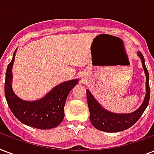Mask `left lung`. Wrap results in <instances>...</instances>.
<instances>
[{
  "mask_svg": "<svg viewBox=\"0 0 154 154\" xmlns=\"http://www.w3.org/2000/svg\"><path fill=\"white\" fill-rule=\"evenodd\" d=\"M141 60L142 67L146 74V96L140 107L135 111L129 113H116L105 109L102 105L97 101L89 89H87V101L89 109V118L92 124L97 129L108 133H116L123 131L134 125L141 117L144 111L149 105L150 97V89L149 84V72L145 64V58L141 52L137 51Z\"/></svg>",
  "mask_w": 154,
  "mask_h": 154,
  "instance_id": "1",
  "label": "left lung"
}]
</instances>
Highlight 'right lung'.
<instances>
[{
    "label": "right lung",
    "mask_w": 154,
    "mask_h": 154,
    "mask_svg": "<svg viewBox=\"0 0 154 154\" xmlns=\"http://www.w3.org/2000/svg\"><path fill=\"white\" fill-rule=\"evenodd\" d=\"M17 49L8 64L5 73V95L8 105L13 115L23 124L39 129L55 128L61 123L65 117V101L71 89L78 83L73 79L57 85L41 99L25 101L13 90V65Z\"/></svg>",
    "instance_id": "obj_1"
}]
</instances>
